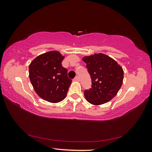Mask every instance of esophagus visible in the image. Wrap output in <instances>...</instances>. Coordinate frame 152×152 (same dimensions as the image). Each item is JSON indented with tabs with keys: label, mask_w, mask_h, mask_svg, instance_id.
Segmentation results:
<instances>
[{
	"label": "esophagus",
	"mask_w": 152,
	"mask_h": 152,
	"mask_svg": "<svg viewBox=\"0 0 152 152\" xmlns=\"http://www.w3.org/2000/svg\"><path fill=\"white\" fill-rule=\"evenodd\" d=\"M74 80H77V81H78V80H80V78H79V76H76L75 78H74Z\"/></svg>",
	"instance_id": "34e87169"
}]
</instances>
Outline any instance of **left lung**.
Here are the masks:
<instances>
[{"instance_id":"8db88e82","label":"left lung","mask_w":152,"mask_h":152,"mask_svg":"<svg viewBox=\"0 0 152 152\" xmlns=\"http://www.w3.org/2000/svg\"><path fill=\"white\" fill-rule=\"evenodd\" d=\"M91 78V88L86 89L84 96L90 103L102 104L115 96L121 86L123 70L116 61L103 53L84 57Z\"/></svg>"}]
</instances>
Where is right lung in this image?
<instances>
[{
    "instance_id": "obj_1",
    "label": "right lung",
    "mask_w": 152,
    "mask_h": 152,
    "mask_svg": "<svg viewBox=\"0 0 152 152\" xmlns=\"http://www.w3.org/2000/svg\"><path fill=\"white\" fill-rule=\"evenodd\" d=\"M64 57L57 51L37 56L29 67V78L34 90L45 101L58 102L66 98L72 80L61 62Z\"/></svg>"
}]
</instances>
